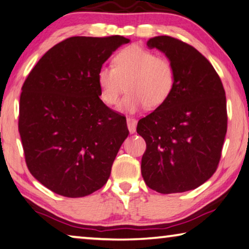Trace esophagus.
Listing matches in <instances>:
<instances>
[{"label":"esophagus","instance_id":"34e87169","mask_svg":"<svg viewBox=\"0 0 249 249\" xmlns=\"http://www.w3.org/2000/svg\"><path fill=\"white\" fill-rule=\"evenodd\" d=\"M127 127H128V131L131 134H134L136 132V126H137V122L135 118H132V117H127Z\"/></svg>","mask_w":249,"mask_h":249}]
</instances>
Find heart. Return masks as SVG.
I'll return each mask as SVG.
<instances>
[{
	"label": "heart",
	"instance_id": "obj_1",
	"mask_svg": "<svg viewBox=\"0 0 249 249\" xmlns=\"http://www.w3.org/2000/svg\"><path fill=\"white\" fill-rule=\"evenodd\" d=\"M96 81L100 96L106 105H115L125 89L118 109L135 113L146 105L156 108L171 95L175 84V71L167 58L131 45L121 50L114 57V66L103 65L97 71Z\"/></svg>",
	"mask_w": 249,
	"mask_h": 249
}]
</instances>
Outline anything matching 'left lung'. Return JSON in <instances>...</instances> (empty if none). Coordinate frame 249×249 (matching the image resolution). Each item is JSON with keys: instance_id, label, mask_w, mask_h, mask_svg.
Listing matches in <instances>:
<instances>
[{"instance_id": "obj_1", "label": "left lung", "mask_w": 249, "mask_h": 249, "mask_svg": "<svg viewBox=\"0 0 249 249\" xmlns=\"http://www.w3.org/2000/svg\"><path fill=\"white\" fill-rule=\"evenodd\" d=\"M173 64L175 84L171 95L136 131L146 142L142 176L161 193L195 189L214 174L227 132L226 96L213 65L194 47L161 35L149 38Z\"/></svg>"}]
</instances>
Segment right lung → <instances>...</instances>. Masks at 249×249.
<instances>
[{
	"label": "right lung",
	"mask_w": 249,
	"mask_h": 249,
	"mask_svg": "<svg viewBox=\"0 0 249 249\" xmlns=\"http://www.w3.org/2000/svg\"><path fill=\"white\" fill-rule=\"evenodd\" d=\"M129 39L73 36L43 55L22 86L18 132L27 168L58 195L103 187L128 136L126 118L100 98L96 74Z\"/></svg>",
	"instance_id": "right-lung-1"
}]
</instances>
